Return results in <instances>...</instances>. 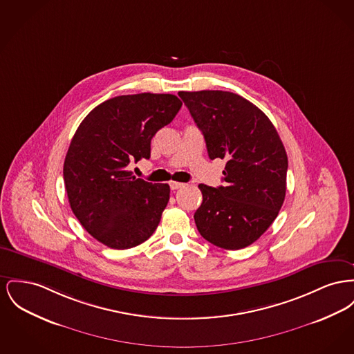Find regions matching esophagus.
<instances>
[{
    "label": "esophagus",
    "instance_id": "34e87169",
    "mask_svg": "<svg viewBox=\"0 0 354 354\" xmlns=\"http://www.w3.org/2000/svg\"><path fill=\"white\" fill-rule=\"evenodd\" d=\"M169 187H171V189H179V188L185 187V183H180V182H169Z\"/></svg>",
    "mask_w": 354,
    "mask_h": 354
}]
</instances>
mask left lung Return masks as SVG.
<instances>
[{
    "label": "left lung",
    "mask_w": 354,
    "mask_h": 354,
    "mask_svg": "<svg viewBox=\"0 0 354 354\" xmlns=\"http://www.w3.org/2000/svg\"><path fill=\"white\" fill-rule=\"evenodd\" d=\"M202 131L208 158L226 159L223 186L199 185L203 202L194 219L209 243L239 250L269 229L286 195L288 155L270 119L225 91L179 92Z\"/></svg>",
    "instance_id": "1"
}]
</instances>
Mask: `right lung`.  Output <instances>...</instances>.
Instances as JSON below:
<instances>
[{
	"instance_id": "right-lung-1",
	"label": "right lung",
	"mask_w": 354,
	"mask_h": 354,
	"mask_svg": "<svg viewBox=\"0 0 354 354\" xmlns=\"http://www.w3.org/2000/svg\"><path fill=\"white\" fill-rule=\"evenodd\" d=\"M180 106L169 93L116 96L93 108L72 138L63 169L68 201L105 246L135 248L158 227L169 186L136 178L129 163L149 159L151 139Z\"/></svg>"
}]
</instances>
